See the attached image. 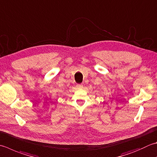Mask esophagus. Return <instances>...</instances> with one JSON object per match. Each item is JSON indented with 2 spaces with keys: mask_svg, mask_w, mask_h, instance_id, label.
Listing matches in <instances>:
<instances>
[{
  "mask_svg": "<svg viewBox=\"0 0 157 157\" xmlns=\"http://www.w3.org/2000/svg\"><path fill=\"white\" fill-rule=\"evenodd\" d=\"M76 86H77V88H78L81 89V88H83V85L82 84H77Z\"/></svg>",
  "mask_w": 157,
  "mask_h": 157,
  "instance_id": "esophagus-1",
  "label": "esophagus"
}]
</instances>
